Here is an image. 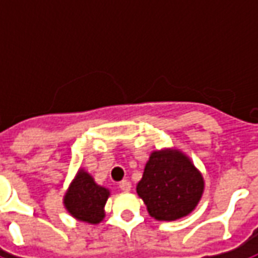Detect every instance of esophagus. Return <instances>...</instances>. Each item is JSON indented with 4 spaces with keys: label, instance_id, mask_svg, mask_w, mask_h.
Listing matches in <instances>:
<instances>
[{
    "label": "esophagus",
    "instance_id": "esophagus-1",
    "mask_svg": "<svg viewBox=\"0 0 258 258\" xmlns=\"http://www.w3.org/2000/svg\"><path fill=\"white\" fill-rule=\"evenodd\" d=\"M118 186H120V189L125 190V192L131 189V184H130L127 179H123V181H121V182L118 184Z\"/></svg>",
    "mask_w": 258,
    "mask_h": 258
}]
</instances>
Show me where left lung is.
Segmentation results:
<instances>
[{"label": "left lung", "mask_w": 258, "mask_h": 258, "mask_svg": "<svg viewBox=\"0 0 258 258\" xmlns=\"http://www.w3.org/2000/svg\"><path fill=\"white\" fill-rule=\"evenodd\" d=\"M203 178L179 152H153L137 192L156 220L173 221L189 214L203 194Z\"/></svg>", "instance_id": "left-lung-1"}]
</instances>
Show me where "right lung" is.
Listing matches in <instances>:
<instances>
[{"mask_svg": "<svg viewBox=\"0 0 258 258\" xmlns=\"http://www.w3.org/2000/svg\"><path fill=\"white\" fill-rule=\"evenodd\" d=\"M107 196L109 190L96 185L90 174L81 170L64 196V206L76 218L96 224L105 216L103 206Z\"/></svg>", "mask_w": 258, "mask_h": 258, "instance_id": "add662e5", "label": "right lung"}]
</instances>
